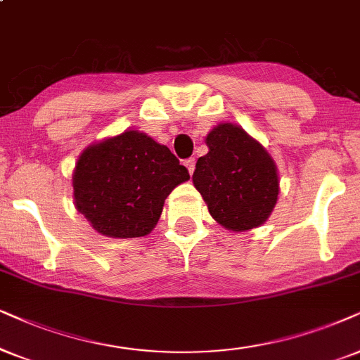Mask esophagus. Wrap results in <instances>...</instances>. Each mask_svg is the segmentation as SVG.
Returning <instances> with one entry per match:
<instances>
[{
    "label": "esophagus",
    "mask_w": 360,
    "mask_h": 360,
    "mask_svg": "<svg viewBox=\"0 0 360 360\" xmlns=\"http://www.w3.org/2000/svg\"><path fill=\"white\" fill-rule=\"evenodd\" d=\"M184 166L188 167L189 174H193V172H194V167H195V159H194V158H189V159H186V161H184Z\"/></svg>",
    "instance_id": "34e87169"
}]
</instances>
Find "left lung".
I'll use <instances>...</instances> for the list:
<instances>
[{
    "instance_id": "8db88e82",
    "label": "left lung",
    "mask_w": 360,
    "mask_h": 360,
    "mask_svg": "<svg viewBox=\"0 0 360 360\" xmlns=\"http://www.w3.org/2000/svg\"><path fill=\"white\" fill-rule=\"evenodd\" d=\"M209 153L195 162L193 183L209 212L231 231H248L269 217L279 194L272 158L243 127L224 122L207 134Z\"/></svg>"
}]
</instances>
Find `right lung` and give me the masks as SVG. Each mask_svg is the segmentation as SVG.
I'll return each mask as SVG.
<instances>
[{"instance_id":"add662e5","label":"right lung","mask_w":360,"mask_h":360,"mask_svg":"<svg viewBox=\"0 0 360 360\" xmlns=\"http://www.w3.org/2000/svg\"><path fill=\"white\" fill-rule=\"evenodd\" d=\"M189 171L169 148L144 133L124 131L81 154L72 174L76 207L108 238H141L153 231L165 199Z\"/></svg>"}]
</instances>
